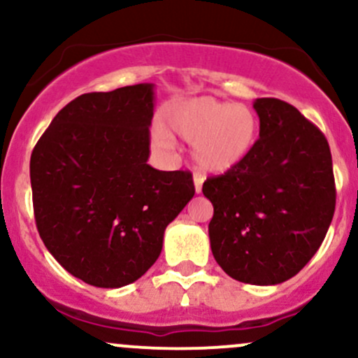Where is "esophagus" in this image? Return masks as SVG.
<instances>
[{"label": "esophagus", "instance_id": "obj_1", "mask_svg": "<svg viewBox=\"0 0 358 358\" xmlns=\"http://www.w3.org/2000/svg\"><path fill=\"white\" fill-rule=\"evenodd\" d=\"M202 183H203V178L200 175H195L193 176V185H195V193L199 195L200 192H202Z\"/></svg>", "mask_w": 358, "mask_h": 358}]
</instances>
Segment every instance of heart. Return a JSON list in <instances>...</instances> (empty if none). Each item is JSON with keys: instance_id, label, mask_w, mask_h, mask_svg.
Segmentation results:
<instances>
[{"instance_id": "heart-1", "label": "heart", "mask_w": 358, "mask_h": 358, "mask_svg": "<svg viewBox=\"0 0 358 358\" xmlns=\"http://www.w3.org/2000/svg\"><path fill=\"white\" fill-rule=\"evenodd\" d=\"M257 117L244 104H231L215 97H196L173 110L170 129L193 145L196 168L207 175H225L248 159L257 141ZM159 146L171 148L166 134L156 138Z\"/></svg>"}]
</instances>
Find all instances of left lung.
<instances>
[{"mask_svg": "<svg viewBox=\"0 0 358 358\" xmlns=\"http://www.w3.org/2000/svg\"><path fill=\"white\" fill-rule=\"evenodd\" d=\"M259 139L239 168L207 178L212 254L229 276L256 286L285 282L308 264L335 212L327 138L285 101H254Z\"/></svg>", "mask_w": 358, "mask_h": 358, "instance_id": "8db88e82", "label": "left lung"}]
</instances>
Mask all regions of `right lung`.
Segmentation results:
<instances>
[{"instance_id":"obj_1","label":"right lung","mask_w":358,"mask_h":358,"mask_svg":"<svg viewBox=\"0 0 358 358\" xmlns=\"http://www.w3.org/2000/svg\"><path fill=\"white\" fill-rule=\"evenodd\" d=\"M155 84L90 92L53 117L30 159L45 248L90 286L131 285L155 264L195 195L190 171L148 165Z\"/></svg>"}]
</instances>
